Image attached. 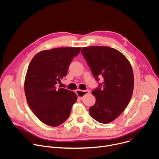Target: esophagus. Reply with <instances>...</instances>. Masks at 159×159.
<instances>
[{
    "label": "esophagus",
    "mask_w": 159,
    "mask_h": 159,
    "mask_svg": "<svg viewBox=\"0 0 159 159\" xmlns=\"http://www.w3.org/2000/svg\"><path fill=\"white\" fill-rule=\"evenodd\" d=\"M90 93L89 90H76V94L78 96V98L80 99H82L84 97Z\"/></svg>",
    "instance_id": "obj_1"
}]
</instances>
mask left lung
Masks as SVG:
<instances>
[{"instance_id":"left-lung-1","label":"left lung","mask_w":159,"mask_h":159,"mask_svg":"<svg viewBox=\"0 0 159 159\" xmlns=\"http://www.w3.org/2000/svg\"><path fill=\"white\" fill-rule=\"evenodd\" d=\"M81 52L95 79L103 78L92 92L96 103L89 108V114L101 123H109L121 114L131 98L134 87L131 65L123 53L112 48L83 47Z\"/></svg>"}]
</instances>
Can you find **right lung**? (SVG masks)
<instances>
[{"label": "right lung", "mask_w": 159, "mask_h": 159, "mask_svg": "<svg viewBox=\"0 0 159 159\" xmlns=\"http://www.w3.org/2000/svg\"><path fill=\"white\" fill-rule=\"evenodd\" d=\"M81 48L65 47L43 50L31 60L25 80L28 104L43 123L58 126L69 117L77 94L56 84L66 75L73 58Z\"/></svg>", "instance_id": "add662e5"}]
</instances>
